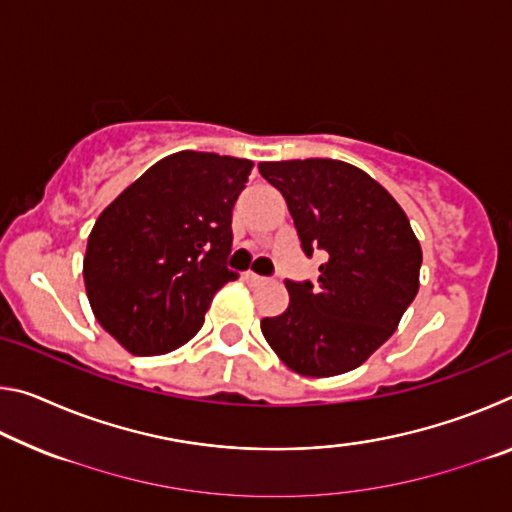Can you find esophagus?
<instances>
[{
	"label": "esophagus",
	"mask_w": 512,
	"mask_h": 512,
	"mask_svg": "<svg viewBox=\"0 0 512 512\" xmlns=\"http://www.w3.org/2000/svg\"><path fill=\"white\" fill-rule=\"evenodd\" d=\"M244 277H246L248 284H264V282H266V277L257 275V273H253V271H248Z\"/></svg>",
	"instance_id": "1"
}]
</instances>
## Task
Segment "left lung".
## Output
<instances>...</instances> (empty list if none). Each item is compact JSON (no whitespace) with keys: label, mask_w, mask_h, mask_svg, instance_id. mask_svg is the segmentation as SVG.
<instances>
[{"label":"left lung","mask_w":512,"mask_h":512,"mask_svg":"<svg viewBox=\"0 0 512 512\" xmlns=\"http://www.w3.org/2000/svg\"><path fill=\"white\" fill-rule=\"evenodd\" d=\"M259 173L282 192L305 255H327L316 284L284 282L289 307L262 320L264 339L298 375H343L400 325L420 287V241L395 198L348 162H262Z\"/></svg>","instance_id":"obj_1"}]
</instances>
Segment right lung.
<instances>
[{
    "label": "right lung",
    "instance_id": "1",
    "mask_svg": "<svg viewBox=\"0 0 512 512\" xmlns=\"http://www.w3.org/2000/svg\"><path fill=\"white\" fill-rule=\"evenodd\" d=\"M253 162L180 151L155 162L94 223L83 280L94 316L137 357L185 345L228 268L232 207Z\"/></svg>",
    "mask_w": 512,
    "mask_h": 512
}]
</instances>
